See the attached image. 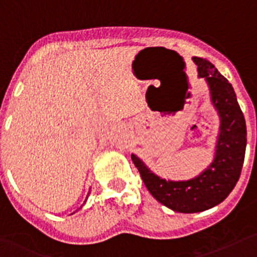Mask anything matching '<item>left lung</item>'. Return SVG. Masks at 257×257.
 I'll use <instances>...</instances> for the list:
<instances>
[{
    "mask_svg": "<svg viewBox=\"0 0 257 257\" xmlns=\"http://www.w3.org/2000/svg\"><path fill=\"white\" fill-rule=\"evenodd\" d=\"M193 61L198 77L208 84L210 102L220 119L212 162L195 178L167 180L132 154L149 193L167 208L185 214L205 211L227 198L240 178L247 141L245 118L232 85L209 61L199 57H193Z\"/></svg>",
    "mask_w": 257,
    "mask_h": 257,
    "instance_id": "obj_1",
    "label": "left lung"
}]
</instances>
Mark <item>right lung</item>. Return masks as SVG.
I'll list each match as a JSON object with an SVG mask.
<instances>
[{
	"label": "right lung",
	"mask_w": 257,
	"mask_h": 257,
	"mask_svg": "<svg viewBox=\"0 0 257 257\" xmlns=\"http://www.w3.org/2000/svg\"><path fill=\"white\" fill-rule=\"evenodd\" d=\"M89 193H90V189H89ZM89 193H88V195H89ZM88 195H87V199H88ZM87 199H85V200H84V203H85V201H87ZM83 205H84V204H83Z\"/></svg>",
	"instance_id": "1"
}]
</instances>
